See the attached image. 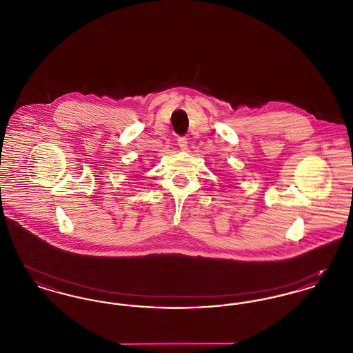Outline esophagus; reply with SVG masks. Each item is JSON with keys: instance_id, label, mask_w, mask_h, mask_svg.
<instances>
[{"instance_id": "esophagus-1", "label": "esophagus", "mask_w": 353, "mask_h": 353, "mask_svg": "<svg viewBox=\"0 0 353 353\" xmlns=\"http://www.w3.org/2000/svg\"><path fill=\"white\" fill-rule=\"evenodd\" d=\"M177 145H179V148H180L181 151H185L186 147H188V140H186V137H177Z\"/></svg>"}]
</instances>
